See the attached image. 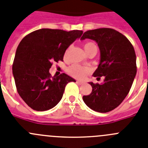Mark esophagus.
I'll use <instances>...</instances> for the list:
<instances>
[{
	"instance_id": "obj_1",
	"label": "esophagus",
	"mask_w": 148,
	"mask_h": 148,
	"mask_svg": "<svg viewBox=\"0 0 148 148\" xmlns=\"http://www.w3.org/2000/svg\"><path fill=\"white\" fill-rule=\"evenodd\" d=\"M76 83L78 84V85H82L84 84L83 81H76Z\"/></svg>"
}]
</instances>
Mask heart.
Returning a JSON list of instances; mask_svg holds the SVG:
<instances>
[{"label": "heart", "mask_w": 148, "mask_h": 148, "mask_svg": "<svg viewBox=\"0 0 148 148\" xmlns=\"http://www.w3.org/2000/svg\"><path fill=\"white\" fill-rule=\"evenodd\" d=\"M94 45L92 42H87L84 45V49H86L89 46ZM67 72L71 76L78 79H84L90 73V70L87 67L79 64H73L67 70Z\"/></svg>", "instance_id": "obj_1"}]
</instances>
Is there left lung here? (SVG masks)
I'll list each match as a JSON object with an SVG mask.
<instances>
[{"label":"left lung","mask_w":148,"mask_h":148,"mask_svg":"<svg viewBox=\"0 0 148 148\" xmlns=\"http://www.w3.org/2000/svg\"><path fill=\"white\" fill-rule=\"evenodd\" d=\"M85 39L95 40L101 52L93 76L105 79L101 84L89 82L92 91L83 100L91 109L106 113L118 106L129 92L136 74V53L129 40L112 28L89 30L81 37Z\"/></svg>","instance_id":"obj_1"}]
</instances>
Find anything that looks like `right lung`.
I'll return each instance as SVG.
<instances>
[{
  "label": "right lung",
  "mask_w": 148,
  "mask_h": 148,
  "mask_svg": "<svg viewBox=\"0 0 148 148\" xmlns=\"http://www.w3.org/2000/svg\"><path fill=\"white\" fill-rule=\"evenodd\" d=\"M82 34L79 30L42 28L21 40L12 73L17 92L32 109L42 112L53 108L61 101L66 85L75 81L65 73L52 77L49 70L52 62L63 61L67 47Z\"/></svg>",
  "instance_id": "right-lung-1"
}]
</instances>
